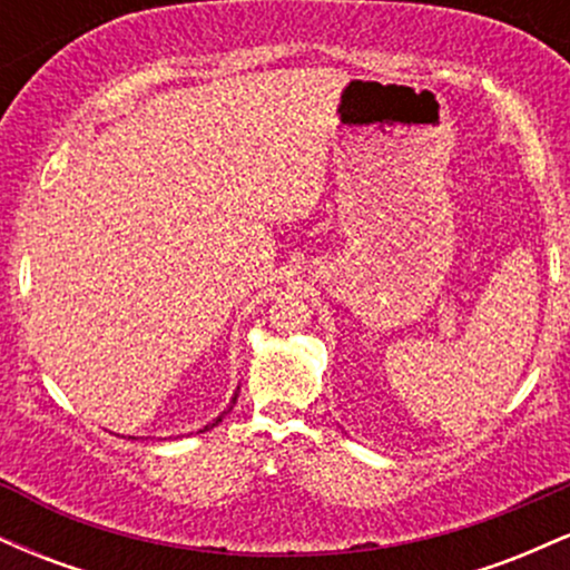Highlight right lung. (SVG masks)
I'll use <instances>...</instances> for the list:
<instances>
[{"mask_svg":"<svg viewBox=\"0 0 570 570\" xmlns=\"http://www.w3.org/2000/svg\"><path fill=\"white\" fill-rule=\"evenodd\" d=\"M235 399H238V394H235V396H233V402H230V407H227V410H225V412H222V415H219V417H217V421H214V423H208V426H206V429H203V431H208V429H214V426H219V423H222V417H225V415H227V412H230V410H233V404H235Z\"/></svg>","mask_w":570,"mask_h":570,"instance_id":"1","label":"right lung"}]
</instances>
